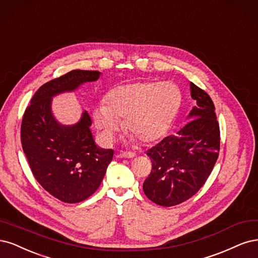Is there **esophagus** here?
Segmentation results:
<instances>
[{"label": "esophagus", "mask_w": 258, "mask_h": 258, "mask_svg": "<svg viewBox=\"0 0 258 258\" xmlns=\"http://www.w3.org/2000/svg\"><path fill=\"white\" fill-rule=\"evenodd\" d=\"M119 156L124 157V159H133V157L136 156V154L133 152H122V153H120Z\"/></svg>", "instance_id": "esophagus-1"}]
</instances>
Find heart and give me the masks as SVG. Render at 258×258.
<instances>
[{"label":"heart","instance_id":"1","mask_svg":"<svg viewBox=\"0 0 258 258\" xmlns=\"http://www.w3.org/2000/svg\"><path fill=\"white\" fill-rule=\"evenodd\" d=\"M181 105V92L171 81H141L118 86L94 111L96 127L106 143L113 141L124 120L130 141L150 144L168 130Z\"/></svg>","mask_w":258,"mask_h":258}]
</instances>
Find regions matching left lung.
Returning a JSON list of instances; mask_svg holds the SVG:
<instances>
[{
    "mask_svg": "<svg viewBox=\"0 0 258 258\" xmlns=\"http://www.w3.org/2000/svg\"><path fill=\"white\" fill-rule=\"evenodd\" d=\"M189 89L195 106L187 115L188 122L176 135L165 137L147 151L152 170L144 182V192L164 207L179 205L195 195L219 156L220 126L212 99L193 82Z\"/></svg>",
    "mask_w": 258,
    "mask_h": 258,
    "instance_id": "obj_1",
    "label": "left lung"
}]
</instances>
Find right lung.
I'll use <instances>...</instances> for the list:
<instances>
[{"instance_id":"obj_1","label":"right lung","mask_w":258,"mask_h":258,"mask_svg":"<svg viewBox=\"0 0 258 258\" xmlns=\"http://www.w3.org/2000/svg\"><path fill=\"white\" fill-rule=\"evenodd\" d=\"M99 76L96 71L75 70L50 80L36 91L22 118L21 144L33 174L48 193L68 204L80 203L95 192L113 150L95 144L87 111L72 125L57 121L51 109L52 98Z\"/></svg>"}]
</instances>
